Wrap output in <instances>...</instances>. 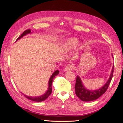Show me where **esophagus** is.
<instances>
[{"instance_id": "34e87169", "label": "esophagus", "mask_w": 123, "mask_h": 123, "mask_svg": "<svg viewBox=\"0 0 123 123\" xmlns=\"http://www.w3.org/2000/svg\"><path fill=\"white\" fill-rule=\"evenodd\" d=\"M74 69V66L72 64H69L66 67L65 70L66 71H69V70H71Z\"/></svg>"}]
</instances>
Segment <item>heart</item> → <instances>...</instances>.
<instances>
[{"mask_svg":"<svg viewBox=\"0 0 123 123\" xmlns=\"http://www.w3.org/2000/svg\"><path fill=\"white\" fill-rule=\"evenodd\" d=\"M78 42V41L76 38H69L68 40L66 41V42L64 43L63 48L64 50H69L73 48L75 46Z\"/></svg>","mask_w":123,"mask_h":123,"instance_id":"b5f03b06","label":"heart"}]
</instances>
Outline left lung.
<instances>
[{
	"label": "left lung",
	"mask_w": 123,
	"mask_h": 123,
	"mask_svg": "<svg viewBox=\"0 0 123 123\" xmlns=\"http://www.w3.org/2000/svg\"><path fill=\"white\" fill-rule=\"evenodd\" d=\"M114 66L112 68V70L110 75V78L107 82L106 83L104 86L98 90L89 91L85 88L84 85L82 84V81L80 78L78 76L76 77V84L75 86V94L79 99L84 101H90L96 100L101 96L105 92L107 91L108 87L109 86L110 82L111 81L112 76L113 74Z\"/></svg>",
	"instance_id": "1"
}]
</instances>
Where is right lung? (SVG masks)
I'll list each match as a JSON object with an SVG mask.
<instances>
[{
	"label": "right lung",
	"mask_w": 123,
	"mask_h": 123,
	"mask_svg": "<svg viewBox=\"0 0 123 123\" xmlns=\"http://www.w3.org/2000/svg\"><path fill=\"white\" fill-rule=\"evenodd\" d=\"M31 32V30L30 29H28V30H25L24 32L20 35V36L18 37L17 40L20 39L21 37L23 36H24V35H26L27 34H29V33ZM59 73V70H56V71L54 73L52 74V75L51 76L50 78L49 79V87H48V89L47 92L45 93L44 94H43V95H41L40 97H28L26 96V95H24V96L26 98H28L29 99L31 100L34 101H37V102H40V101H42L45 100V99H47L48 97L51 94V93L52 92V82H53V80L54 78H55V76H56Z\"/></svg>",
	"instance_id": "1"
}]
</instances>
